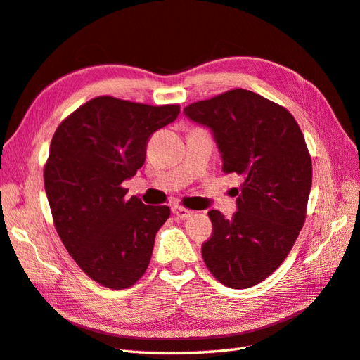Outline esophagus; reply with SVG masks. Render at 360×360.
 <instances>
[{
    "instance_id": "esophagus-1",
    "label": "esophagus",
    "mask_w": 360,
    "mask_h": 360,
    "mask_svg": "<svg viewBox=\"0 0 360 360\" xmlns=\"http://www.w3.org/2000/svg\"><path fill=\"white\" fill-rule=\"evenodd\" d=\"M172 213H174V216L177 217V219L183 221V219H189L193 212L184 209V207H180V205H174L172 207Z\"/></svg>"
}]
</instances>
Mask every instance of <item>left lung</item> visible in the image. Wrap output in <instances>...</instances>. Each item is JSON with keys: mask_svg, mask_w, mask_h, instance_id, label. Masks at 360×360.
Masks as SVG:
<instances>
[{"mask_svg": "<svg viewBox=\"0 0 360 360\" xmlns=\"http://www.w3.org/2000/svg\"><path fill=\"white\" fill-rule=\"evenodd\" d=\"M184 115L212 130L222 171L243 177L231 219L209 212L204 263L226 287L257 285L287 258L307 217L312 162L302 130L284 106L243 89L191 103Z\"/></svg>", "mask_w": 360, "mask_h": 360, "instance_id": "left-lung-1", "label": "left lung"}]
</instances>
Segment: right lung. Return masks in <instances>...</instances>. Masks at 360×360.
I'll list each match as a JSON object with an SVG mask.
<instances>
[{
    "label": "right lung",
    "mask_w": 360,
    "mask_h": 360,
    "mask_svg": "<svg viewBox=\"0 0 360 360\" xmlns=\"http://www.w3.org/2000/svg\"><path fill=\"white\" fill-rule=\"evenodd\" d=\"M179 105L151 106L99 96L64 118L43 171L53 225L85 275L112 290L146 274L168 205L126 198L122 183L144 165L150 136Z\"/></svg>",
    "instance_id": "1"
}]
</instances>
